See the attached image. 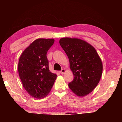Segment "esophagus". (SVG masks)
<instances>
[{
  "label": "esophagus",
  "mask_w": 122,
  "mask_h": 122,
  "mask_svg": "<svg viewBox=\"0 0 122 122\" xmlns=\"http://www.w3.org/2000/svg\"><path fill=\"white\" fill-rule=\"evenodd\" d=\"M60 72V73H61V74H64V73H65V72H66V70L64 69H62Z\"/></svg>",
  "instance_id": "obj_1"
}]
</instances>
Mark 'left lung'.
<instances>
[{
	"mask_svg": "<svg viewBox=\"0 0 122 122\" xmlns=\"http://www.w3.org/2000/svg\"><path fill=\"white\" fill-rule=\"evenodd\" d=\"M59 43L68 57L74 75L69 88L77 96L87 95L96 87L102 76L100 57L92 45L80 39L63 38Z\"/></svg>",
	"mask_w": 122,
	"mask_h": 122,
	"instance_id": "1",
	"label": "left lung"
}]
</instances>
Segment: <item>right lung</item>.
Wrapping results in <instances>:
<instances>
[{
  "mask_svg": "<svg viewBox=\"0 0 122 122\" xmlns=\"http://www.w3.org/2000/svg\"><path fill=\"white\" fill-rule=\"evenodd\" d=\"M54 39H37L25 49L18 62V72L22 86L29 95L42 98L48 95L56 78L49 69L47 52Z\"/></svg>",
  "mask_w": 122,
  "mask_h": 122,
  "instance_id": "1",
  "label": "right lung"
}]
</instances>
